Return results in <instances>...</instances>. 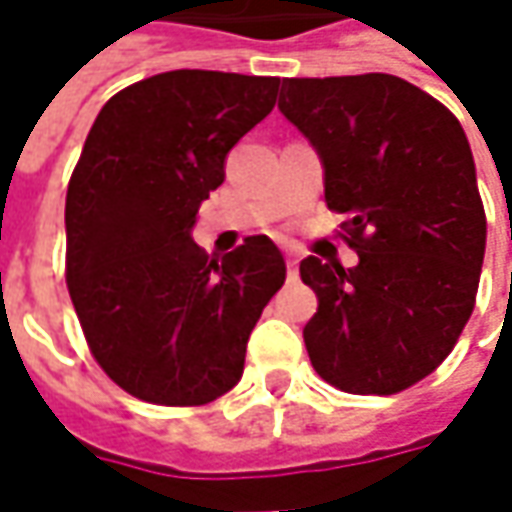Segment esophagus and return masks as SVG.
Listing matches in <instances>:
<instances>
[{
    "instance_id": "34e87169",
    "label": "esophagus",
    "mask_w": 512,
    "mask_h": 512,
    "mask_svg": "<svg viewBox=\"0 0 512 512\" xmlns=\"http://www.w3.org/2000/svg\"><path fill=\"white\" fill-rule=\"evenodd\" d=\"M285 259H287V279H290V282H296V276H299V259H296V253H293V250H285Z\"/></svg>"
}]
</instances>
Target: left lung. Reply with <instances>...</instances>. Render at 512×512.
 <instances>
[{
  "mask_svg": "<svg viewBox=\"0 0 512 512\" xmlns=\"http://www.w3.org/2000/svg\"><path fill=\"white\" fill-rule=\"evenodd\" d=\"M279 110L325 165L359 265L307 256V356L356 396L402 393L450 356L476 305L487 219L459 119L390 73L285 79Z\"/></svg>",
  "mask_w": 512,
  "mask_h": 512,
  "instance_id": "8db88e82",
  "label": "left lung"
}]
</instances>
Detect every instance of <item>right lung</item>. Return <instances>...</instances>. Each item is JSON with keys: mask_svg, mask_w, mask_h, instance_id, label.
<instances>
[{"mask_svg": "<svg viewBox=\"0 0 512 512\" xmlns=\"http://www.w3.org/2000/svg\"><path fill=\"white\" fill-rule=\"evenodd\" d=\"M276 76L168 70L110 96L65 199V279L99 367L125 393L199 407L242 379L250 330L285 285L282 250L222 259L190 239L225 156L276 105Z\"/></svg>", "mask_w": 512, "mask_h": 512, "instance_id": "1", "label": "right lung"}]
</instances>
